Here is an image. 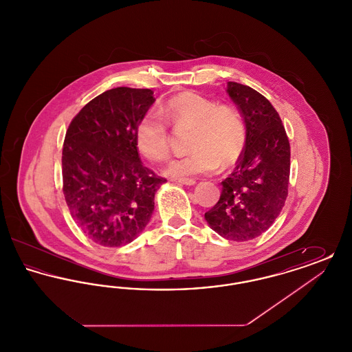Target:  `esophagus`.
Returning <instances> with one entry per match:
<instances>
[{
	"instance_id": "34e87169",
	"label": "esophagus",
	"mask_w": 352,
	"mask_h": 352,
	"mask_svg": "<svg viewBox=\"0 0 352 352\" xmlns=\"http://www.w3.org/2000/svg\"><path fill=\"white\" fill-rule=\"evenodd\" d=\"M177 182L181 184H186V186H194L197 184L194 179H188V178H182V179H177Z\"/></svg>"
}]
</instances>
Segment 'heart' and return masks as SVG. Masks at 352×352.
Listing matches in <instances>:
<instances>
[{
    "label": "heart",
    "instance_id": "obj_1",
    "mask_svg": "<svg viewBox=\"0 0 352 352\" xmlns=\"http://www.w3.org/2000/svg\"><path fill=\"white\" fill-rule=\"evenodd\" d=\"M164 115L175 128H191L190 154L171 160L164 173L175 179L210 174L234 165L245 144V125L232 105L218 104L195 92H184L171 98ZM137 149L151 161H164L170 153V137L165 118L148 112L134 129Z\"/></svg>",
    "mask_w": 352,
    "mask_h": 352
}]
</instances>
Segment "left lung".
I'll return each instance as SVG.
<instances>
[{"label": "left lung", "instance_id": "1", "mask_svg": "<svg viewBox=\"0 0 352 352\" xmlns=\"http://www.w3.org/2000/svg\"><path fill=\"white\" fill-rule=\"evenodd\" d=\"M245 125V145L234 171L221 184L218 203L204 214L227 240L248 241L264 234L287 197L290 145L283 121L267 98L248 85L227 83Z\"/></svg>", "mask_w": 352, "mask_h": 352}]
</instances>
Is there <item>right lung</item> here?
<instances>
[{
  "label": "right lung",
  "instance_id": "right-lung-1",
  "mask_svg": "<svg viewBox=\"0 0 352 352\" xmlns=\"http://www.w3.org/2000/svg\"><path fill=\"white\" fill-rule=\"evenodd\" d=\"M151 89L118 87L84 105L68 126L63 194L79 228L102 247L132 243L154 211L166 179L144 166L134 129L155 101Z\"/></svg>",
  "mask_w": 352,
  "mask_h": 352
}]
</instances>
